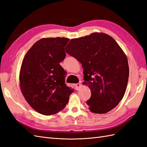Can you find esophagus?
<instances>
[{
	"label": "esophagus",
	"instance_id": "esophagus-1",
	"mask_svg": "<svg viewBox=\"0 0 147 147\" xmlns=\"http://www.w3.org/2000/svg\"><path fill=\"white\" fill-rule=\"evenodd\" d=\"M75 88H76L77 90H79V88H80V86H81V84L80 83L75 84Z\"/></svg>",
	"mask_w": 147,
	"mask_h": 147
}]
</instances>
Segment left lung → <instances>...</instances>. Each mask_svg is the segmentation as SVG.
<instances>
[{
	"label": "left lung",
	"instance_id": "obj_1",
	"mask_svg": "<svg viewBox=\"0 0 147 147\" xmlns=\"http://www.w3.org/2000/svg\"><path fill=\"white\" fill-rule=\"evenodd\" d=\"M65 51L82 64L83 83L91 92L86 102L91 112L106 113L114 109L125 94L129 72L127 57L117 42L94 32L72 39Z\"/></svg>",
	"mask_w": 147,
	"mask_h": 147
}]
</instances>
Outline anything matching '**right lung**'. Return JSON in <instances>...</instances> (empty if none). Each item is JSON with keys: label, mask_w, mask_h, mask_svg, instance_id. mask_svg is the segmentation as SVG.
<instances>
[{"label": "right lung", "mask_w": 147, "mask_h": 147, "mask_svg": "<svg viewBox=\"0 0 147 147\" xmlns=\"http://www.w3.org/2000/svg\"><path fill=\"white\" fill-rule=\"evenodd\" d=\"M69 38H43L26 53L20 72L21 92L38 113L51 115L63 110L73 90L65 84L66 72L59 63L65 57Z\"/></svg>", "instance_id": "1"}]
</instances>
